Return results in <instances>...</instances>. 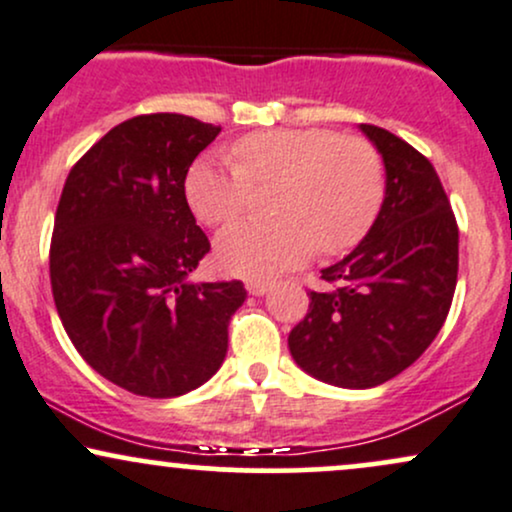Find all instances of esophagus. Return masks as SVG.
Returning <instances> with one entry per match:
<instances>
[{
	"label": "esophagus",
	"instance_id": "34e87169",
	"mask_svg": "<svg viewBox=\"0 0 512 512\" xmlns=\"http://www.w3.org/2000/svg\"><path fill=\"white\" fill-rule=\"evenodd\" d=\"M269 289H272V284L264 279H250L248 281V293H252V296H264Z\"/></svg>",
	"mask_w": 512,
	"mask_h": 512
}]
</instances>
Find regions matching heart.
Masks as SVG:
<instances>
[{
	"label": "heart",
	"instance_id": "heart-1",
	"mask_svg": "<svg viewBox=\"0 0 512 512\" xmlns=\"http://www.w3.org/2000/svg\"><path fill=\"white\" fill-rule=\"evenodd\" d=\"M233 158L202 156L185 175L192 214L207 226L233 221L255 187H276V221L233 223L216 238V262L238 276H269L356 248L378 219L385 168L363 137L332 129H267L238 139Z\"/></svg>",
	"mask_w": 512,
	"mask_h": 512
}]
</instances>
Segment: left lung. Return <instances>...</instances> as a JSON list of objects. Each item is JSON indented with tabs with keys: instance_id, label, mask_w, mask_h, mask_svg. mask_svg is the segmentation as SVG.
<instances>
[{
	"instance_id": "1",
	"label": "left lung",
	"mask_w": 512,
	"mask_h": 512,
	"mask_svg": "<svg viewBox=\"0 0 512 512\" xmlns=\"http://www.w3.org/2000/svg\"><path fill=\"white\" fill-rule=\"evenodd\" d=\"M385 163V199L368 236L322 269L289 334L293 361L313 378L366 390L409 368L448 317L457 284V231L448 195L424 154L383 127L361 125Z\"/></svg>"
}]
</instances>
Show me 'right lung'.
Wrapping results in <instances>:
<instances>
[{
	"label": "right lung",
	"mask_w": 512,
	"mask_h": 512,
	"mask_svg": "<svg viewBox=\"0 0 512 512\" xmlns=\"http://www.w3.org/2000/svg\"><path fill=\"white\" fill-rule=\"evenodd\" d=\"M221 127L178 113L120 122L69 170L50 245L57 313L81 358L142 397H178L221 368L243 281L192 284L209 252L185 197Z\"/></svg>",
	"instance_id": "1"
}]
</instances>
